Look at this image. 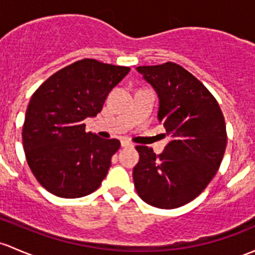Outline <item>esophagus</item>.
Returning <instances> with one entry per match:
<instances>
[{"instance_id": "1", "label": "esophagus", "mask_w": 255, "mask_h": 255, "mask_svg": "<svg viewBox=\"0 0 255 255\" xmlns=\"http://www.w3.org/2000/svg\"><path fill=\"white\" fill-rule=\"evenodd\" d=\"M121 145H122L123 148H127V146H133V144L128 140H122L121 141Z\"/></svg>"}]
</instances>
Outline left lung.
Instances as JSON below:
<instances>
[{
  "instance_id": "8db88e82",
  "label": "left lung",
  "mask_w": 255,
  "mask_h": 255,
  "mask_svg": "<svg viewBox=\"0 0 255 255\" xmlns=\"http://www.w3.org/2000/svg\"><path fill=\"white\" fill-rule=\"evenodd\" d=\"M135 69L159 95L157 116L171 140L160 155L135 146L134 187L146 204L179 208L195 199L218 172L227 144L224 115L213 94L179 64Z\"/></svg>"
}]
</instances>
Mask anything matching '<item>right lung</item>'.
I'll return each mask as SVG.
<instances>
[{
    "label": "right lung",
    "instance_id": "obj_1",
    "mask_svg": "<svg viewBox=\"0 0 255 255\" xmlns=\"http://www.w3.org/2000/svg\"><path fill=\"white\" fill-rule=\"evenodd\" d=\"M129 71L84 58L56 72L33 94L21 139L26 162L46 191L80 198L100 187L121 143L87 133L84 120L103 110L106 96Z\"/></svg>",
    "mask_w": 255,
    "mask_h": 255
}]
</instances>
